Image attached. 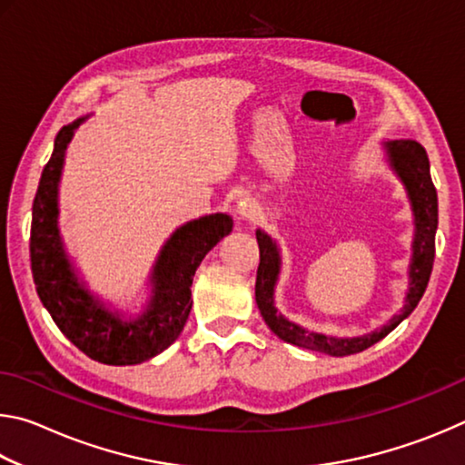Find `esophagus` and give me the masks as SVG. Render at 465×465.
Masks as SVG:
<instances>
[{"label": "esophagus", "mask_w": 465, "mask_h": 465, "mask_svg": "<svg viewBox=\"0 0 465 465\" xmlns=\"http://www.w3.org/2000/svg\"><path fill=\"white\" fill-rule=\"evenodd\" d=\"M238 213L243 219H248V222H254V219L258 217V213H261V211H258V204L252 201V199H242L238 203Z\"/></svg>", "instance_id": "obj_1"}]
</instances>
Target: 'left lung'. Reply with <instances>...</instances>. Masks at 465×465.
I'll return each mask as SVG.
<instances>
[{
  "label": "left lung",
  "instance_id": "8db88e82",
  "mask_svg": "<svg viewBox=\"0 0 465 465\" xmlns=\"http://www.w3.org/2000/svg\"><path fill=\"white\" fill-rule=\"evenodd\" d=\"M388 149L391 168L398 172L406 184L408 196L412 201L414 211V254L411 264V291H408L404 310L393 316L390 324H385L381 330L373 334L361 336V338H332L324 334L310 332V330L299 328L297 324H291L277 313V308L272 303V289L277 282L279 274V252L274 242L264 232H256L258 248H261V264H258L256 272V303L261 310L262 318L269 328L285 342H291L302 349H310L316 352H324L330 357H346L357 355V352L369 349L381 338L388 336L400 322L411 316L416 305L427 291L432 262H435V233L439 223V209H437V188L430 180V168H429V155L424 147L414 139H396L391 143H385Z\"/></svg>",
  "mask_w": 465,
  "mask_h": 465
}]
</instances>
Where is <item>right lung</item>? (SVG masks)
Masks as SVG:
<instances>
[{
  "mask_svg": "<svg viewBox=\"0 0 465 465\" xmlns=\"http://www.w3.org/2000/svg\"><path fill=\"white\" fill-rule=\"evenodd\" d=\"M82 121L77 119L57 133L53 155L38 183L30 225L33 279L53 322L84 355L104 365H137L166 351L183 332L193 308L194 271L207 252L232 233L233 222L215 213L180 227L157 258L153 299L143 316L123 322L110 313L77 282L57 232V184L63 155Z\"/></svg>",
  "mask_w": 465,
  "mask_h": 465,
  "instance_id": "1",
  "label": "right lung"
}]
</instances>
